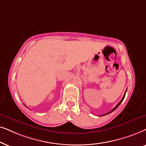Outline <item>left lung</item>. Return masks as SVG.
I'll use <instances>...</instances> for the list:
<instances>
[{
  "label": "left lung",
  "instance_id": "8db88e82",
  "mask_svg": "<svg viewBox=\"0 0 146 146\" xmlns=\"http://www.w3.org/2000/svg\"><path fill=\"white\" fill-rule=\"evenodd\" d=\"M126 91H127V90H126ZM126 91H125V94H124V96H123V98H122V99H121V101H120V102H119V103H118V104L117 105V106H116L115 107V108H114L113 109V110H112L111 111H110V112H109V113H108L105 114V115H107V114H109V113H111L112 111H114V110H116V109H117V107H118V106H119L120 104H121V103L122 102H123V99H124V98H125V93H126Z\"/></svg>",
  "mask_w": 146,
  "mask_h": 146
}]
</instances>
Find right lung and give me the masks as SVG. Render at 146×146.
Returning <instances> with one entry per match:
<instances>
[{"instance_id":"add662e5","label":"right lung","mask_w":146,"mask_h":146,"mask_svg":"<svg viewBox=\"0 0 146 146\" xmlns=\"http://www.w3.org/2000/svg\"><path fill=\"white\" fill-rule=\"evenodd\" d=\"M26 107H27V106H26Z\"/></svg>"}]
</instances>
